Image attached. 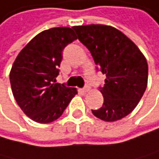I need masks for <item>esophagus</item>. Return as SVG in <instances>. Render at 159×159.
<instances>
[{"label":"esophagus","instance_id":"obj_1","mask_svg":"<svg viewBox=\"0 0 159 159\" xmlns=\"http://www.w3.org/2000/svg\"><path fill=\"white\" fill-rule=\"evenodd\" d=\"M89 90H90V88H89L88 86H86L85 88L81 89V91H82L83 93H87V92H89Z\"/></svg>","mask_w":159,"mask_h":159}]
</instances>
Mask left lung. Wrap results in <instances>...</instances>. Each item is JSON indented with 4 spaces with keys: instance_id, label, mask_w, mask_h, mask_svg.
Segmentation results:
<instances>
[{
    "instance_id": "8db88e82",
    "label": "left lung",
    "mask_w": 159,
    "mask_h": 159,
    "mask_svg": "<svg viewBox=\"0 0 159 159\" xmlns=\"http://www.w3.org/2000/svg\"><path fill=\"white\" fill-rule=\"evenodd\" d=\"M78 39L106 74L101 89L103 106L92 110L95 117L106 122L125 118L137 107L148 86V66L139 48L113 26L88 25L73 26Z\"/></svg>"
}]
</instances>
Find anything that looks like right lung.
Instances as JSON below:
<instances>
[{"label": "right lung", "instance_id": "add662e5", "mask_svg": "<svg viewBox=\"0 0 159 159\" xmlns=\"http://www.w3.org/2000/svg\"><path fill=\"white\" fill-rule=\"evenodd\" d=\"M75 39L70 27H53L35 35L16 56L10 72L11 91L22 112L32 121H55L77 94L76 88L55 83L62 51Z\"/></svg>", "mask_w": 159, "mask_h": 159}]
</instances>
